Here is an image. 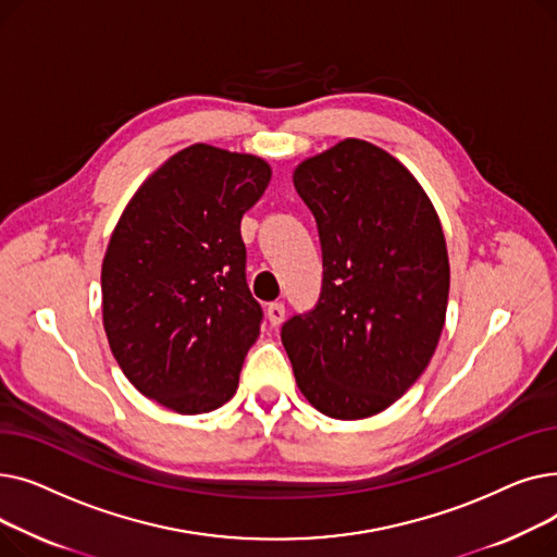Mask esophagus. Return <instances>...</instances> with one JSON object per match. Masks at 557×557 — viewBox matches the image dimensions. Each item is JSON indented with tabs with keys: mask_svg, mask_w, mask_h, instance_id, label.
<instances>
[{
	"mask_svg": "<svg viewBox=\"0 0 557 557\" xmlns=\"http://www.w3.org/2000/svg\"><path fill=\"white\" fill-rule=\"evenodd\" d=\"M284 315H286L284 302H271V305L267 307V318H269V323H271L273 327H277V325L282 323Z\"/></svg>",
	"mask_w": 557,
	"mask_h": 557,
	"instance_id": "obj_1",
	"label": "esophagus"
}]
</instances>
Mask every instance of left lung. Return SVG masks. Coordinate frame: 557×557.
<instances>
[{
  "label": "left lung",
  "mask_w": 557,
  "mask_h": 557,
  "mask_svg": "<svg viewBox=\"0 0 557 557\" xmlns=\"http://www.w3.org/2000/svg\"><path fill=\"white\" fill-rule=\"evenodd\" d=\"M294 185L323 246L313 311L282 327L307 401L336 420L386 411L426 370L449 300L441 219L416 175L347 137L302 160Z\"/></svg>",
  "instance_id": "8db88e82"
}]
</instances>
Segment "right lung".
Masks as SVG:
<instances>
[{
    "label": "right lung",
    "instance_id": "add662e5",
    "mask_svg": "<svg viewBox=\"0 0 557 557\" xmlns=\"http://www.w3.org/2000/svg\"><path fill=\"white\" fill-rule=\"evenodd\" d=\"M271 173L257 156L191 144L139 185L110 234L101 267L110 349L141 395L181 416L210 413L237 393L259 336L242 216Z\"/></svg>",
    "mask_w": 557,
    "mask_h": 557
}]
</instances>
